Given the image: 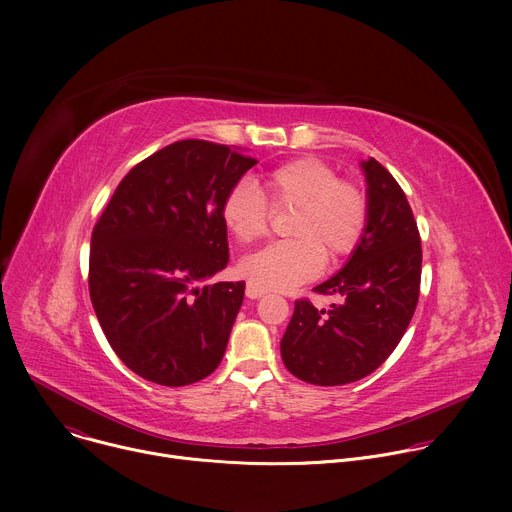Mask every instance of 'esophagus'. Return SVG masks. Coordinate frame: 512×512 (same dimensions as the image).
Here are the masks:
<instances>
[{
    "label": "esophagus",
    "instance_id": "obj_1",
    "mask_svg": "<svg viewBox=\"0 0 512 512\" xmlns=\"http://www.w3.org/2000/svg\"><path fill=\"white\" fill-rule=\"evenodd\" d=\"M245 294H247V298H251V300H257V298L265 296V289H263V287H259L257 283L249 281V283H247V287H245Z\"/></svg>",
    "mask_w": 512,
    "mask_h": 512
}]
</instances>
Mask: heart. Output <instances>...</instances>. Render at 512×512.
<instances>
[{
	"instance_id": "heart-1",
	"label": "heart",
	"mask_w": 512,
	"mask_h": 512,
	"mask_svg": "<svg viewBox=\"0 0 512 512\" xmlns=\"http://www.w3.org/2000/svg\"><path fill=\"white\" fill-rule=\"evenodd\" d=\"M294 208L289 241L273 243L243 261L245 275L263 289H294L320 275L324 259L338 263L362 241L369 225L364 192L318 158H296L255 182L239 180L223 198L221 218L241 243L267 235L269 208Z\"/></svg>"
}]
</instances>
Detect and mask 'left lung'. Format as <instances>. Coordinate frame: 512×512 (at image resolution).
Returning a JSON list of instances; mask_svg holds the SVG:
<instances>
[{"label":"left lung","mask_w":512,"mask_h":512,"mask_svg":"<svg viewBox=\"0 0 512 512\" xmlns=\"http://www.w3.org/2000/svg\"><path fill=\"white\" fill-rule=\"evenodd\" d=\"M369 225L346 265L314 287L340 302L298 300L281 338L285 369L312 385L354 383L377 371L403 338L419 300L421 239L405 192L375 158L362 162Z\"/></svg>","instance_id":"left-lung-1"}]
</instances>
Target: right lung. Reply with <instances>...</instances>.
I'll return each mask as SVG.
<instances>
[{"label":"right lung","instance_id":"obj_1","mask_svg":"<svg viewBox=\"0 0 512 512\" xmlns=\"http://www.w3.org/2000/svg\"><path fill=\"white\" fill-rule=\"evenodd\" d=\"M257 160L182 139L119 182L91 237L89 294L127 369L164 387L208 377L223 360L245 281L198 287L229 263L225 194Z\"/></svg>","mask_w":512,"mask_h":512}]
</instances>
